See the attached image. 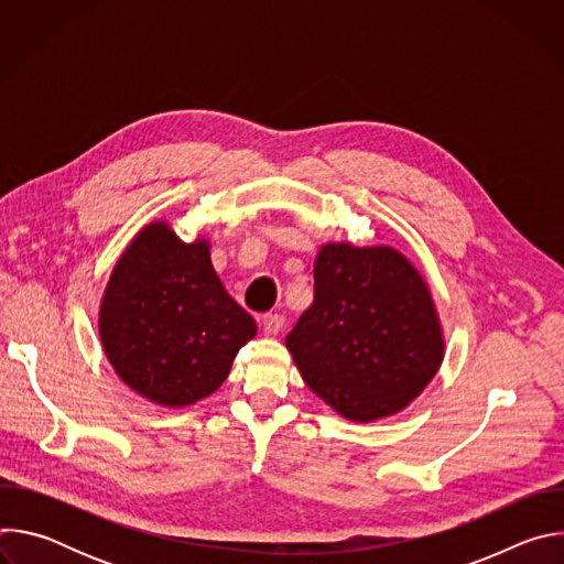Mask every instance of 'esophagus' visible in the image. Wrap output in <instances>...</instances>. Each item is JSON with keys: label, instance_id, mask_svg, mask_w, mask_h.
Segmentation results:
<instances>
[{"label": "esophagus", "instance_id": "obj_1", "mask_svg": "<svg viewBox=\"0 0 564 564\" xmlns=\"http://www.w3.org/2000/svg\"><path fill=\"white\" fill-rule=\"evenodd\" d=\"M261 326H263V333L265 335H279L285 326V318L281 314H265L261 318Z\"/></svg>", "mask_w": 564, "mask_h": 564}]
</instances>
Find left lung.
<instances>
[{
  "label": "left lung",
  "mask_w": 564,
  "mask_h": 564,
  "mask_svg": "<svg viewBox=\"0 0 564 564\" xmlns=\"http://www.w3.org/2000/svg\"><path fill=\"white\" fill-rule=\"evenodd\" d=\"M285 346L307 388L361 424L404 411L444 359L431 290L388 246L321 248L314 301Z\"/></svg>",
  "instance_id": "1"
}]
</instances>
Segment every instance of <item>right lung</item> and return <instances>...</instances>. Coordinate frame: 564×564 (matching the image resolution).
Listing matches in <instances>:
<instances>
[{
	"mask_svg": "<svg viewBox=\"0 0 564 564\" xmlns=\"http://www.w3.org/2000/svg\"><path fill=\"white\" fill-rule=\"evenodd\" d=\"M98 330L118 377L158 406L183 409L227 379L257 321L223 288L209 243L144 225L107 283Z\"/></svg>",
	"mask_w": 564,
	"mask_h": 564,
	"instance_id": "right-lung-1",
	"label": "right lung"
}]
</instances>
